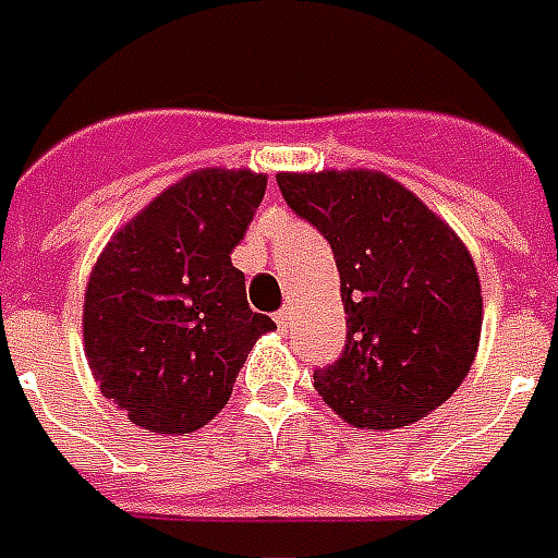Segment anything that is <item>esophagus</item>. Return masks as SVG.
I'll list each match as a JSON object with an SVG mask.
<instances>
[{
	"label": "esophagus",
	"mask_w": 558,
	"mask_h": 558,
	"mask_svg": "<svg viewBox=\"0 0 558 558\" xmlns=\"http://www.w3.org/2000/svg\"><path fill=\"white\" fill-rule=\"evenodd\" d=\"M275 322H278L280 330L287 332L289 327H292V322H295V306H283V310H280V313L275 315Z\"/></svg>",
	"instance_id": "34e87169"
}]
</instances>
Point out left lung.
I'll use <instances>...</instances> for the list:
<instances>
[{"label":"left lung","mask_w":558,"mask_h":558,"mask_svg":"<svg viewBox=\"0 0 558 558\" xmlns=\"http://www.w3.org/2000/svg\"><path fill=\"white\" fill-rule=\"evenodd\" d=\"M283 199L330 243L348 315L315 390L356 428H402L442 405L481 344L484 298L466 243L379 170L278 173Z\"/></svg>","instance_id":"obj_1"}]
</instances>
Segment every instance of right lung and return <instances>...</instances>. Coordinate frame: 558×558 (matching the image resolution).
Masks as SVG:
<instances>
[{"mask_svg":"<svg viewBox=\"0 0 558 558\" xmlns=\"http://www.w3.org/2000/svg\"><path fill=\"white\" fill-rule=\"evenodd\" d=\"M266 173L202 168L112 234L83 298V350L100 393L153 434H191L226 408L254 341L231 263L266 193Z\"/></svg>","mask_w":558,"mask_h":558,"instance_id":"right-lung-1","label":"right lung"}]
</instances>
